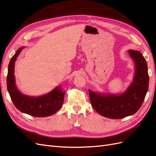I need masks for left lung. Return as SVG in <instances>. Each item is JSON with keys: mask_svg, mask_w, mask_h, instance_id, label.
Returning <instances> with one entry per match:
<instances>
[{"mask_svg": "<svg viewBox=\"0 0 156 156\" xmlns=\"http://www.w3.org/2000/svg\"><path fill=\"white\" fill-rule=\"evenodd\" d=\"M135 64L133 82L120 94L96 93L88 90L93 108L103 116L112 119H123L135 114L142 105L148 92L149 76L147 63L139 51L129 50Z\"/></svg>", "mask_w": 156, "mask_h": 156, "instance_id": "8db88e82", "label": "left lung"}]
</instances>
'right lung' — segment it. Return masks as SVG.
<instances>
[{"instance_id":"right-lung-1","label":"right lung","mask_w":156,"mask_h":156,"mask_svg":"<svg viewBox=\"0 0 156 156\" xmlns=\"http://www.w3.org/2000/svg\"><path fill=\"white\" fill-rule=\"evenodd\" d=\"M25 47H21L14 55L8 65L7 88L11 100L19 111L32 116L46 117L60 110L64 102L65 92L56 87L49 93L40 96H29L22 94L16 87L14 67L17 57Z\"/></svg>"}]
</instances>
